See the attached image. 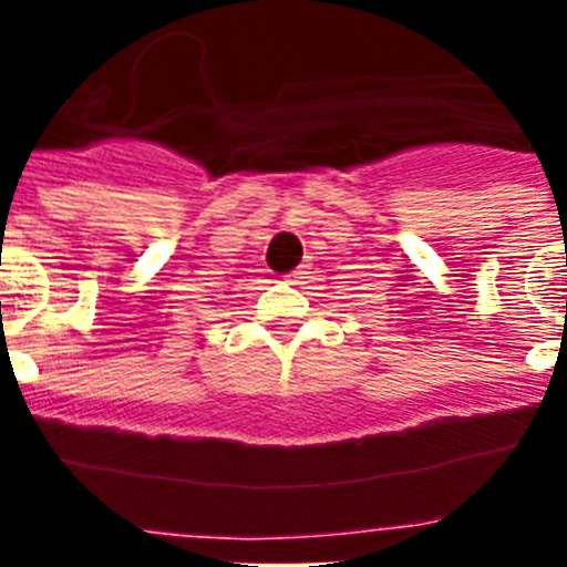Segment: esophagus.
<instances>
[{
  "label": "esophagus",
  "mask_w": 567,
  "mask_h": 567,
  "mask_svg": "<svg viewBox=\"0 0 567 567\" xmlns=\"http://www.w3.org/2000/svg\"><path fill=\"white\" fill-rule=\"evenodd\" d=\"M307 274H310V271H307V266L296 268V271H293V274H290V277H288V282H293V285H305Z\"/></svg>",
  "instance_id": "1"
}]
</instances>
